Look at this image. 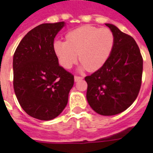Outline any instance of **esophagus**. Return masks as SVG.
I'll use <instances>...</instances> for the list:
<instances>
[{
	"mask_svg": "<svg viewBox=\"0 0 153 153\" xmlns=\"http://www.w3.org/2000/svg\"><path fill=\"white\" fill-rule=\"evenodd\" d=\"M83 79V78L82 76H78V75H75V76H74V81L75 82H78L79 80H81V79Z\"/></svg>",
	"mask_w": 153,
	"mask_h": 153,
	"instance_id": "esophagus-1",
	"label": "esophagus"
}]
</instances>
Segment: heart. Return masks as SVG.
<instances>
[{"mask_svg":"<svg viewBox=\"0 0 153 153\" xmlns=\"http://www.w3.org/2000/svg\"><path fill=\"white\" fill-rule=\"evenodd\" d=\"M67 41L56 40L53 48L59 62L70 69L76 63L79 54L82 68L90 71L100 69L111 55L115 37L108 27L83 25L69 32Z\"/></svg>","mask_w":153,"mask_h":153,"instance_id":"b5f03b06","label":"heart"}]
</instances>
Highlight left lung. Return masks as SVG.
<instances>
[{"label":"left lung","instance_id":"left-lung-1","mask_svg":"<svg viewBox=\"0 0 153 153\" xmlns=\"http://www.w3.org/2000/svg\"><path fill=\"white\" fill-rule=\"evenodd\" d=\"M115 37L111 55L100 69L85 77L86 98L98 114L111 116L128 109L140 92L143 58L133 37L105 24Z\"/></svg>","mask_w":153,"mask_h":153}]
</instances>
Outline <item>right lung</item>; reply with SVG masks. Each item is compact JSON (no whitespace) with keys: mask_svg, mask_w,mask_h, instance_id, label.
I'll use <instances>...</instances> for the list:
<instances>
[{"mask_svg":"<svg viewBox=\"0 0 153 153\" xmlns=\"http://www.w3.org/2000/svg\"><path fill=\"white\" fill-rule=\"evenodd\" d=\"M64 22L42 24L27 32L13 55V88L22 109L49 121L64 109L74 75L59 66L54 39Z\"/></svg>","mask_w":153,"mask_h":153,"instance_id":"right-lung-1","label":"right lung"}]
</instances>
